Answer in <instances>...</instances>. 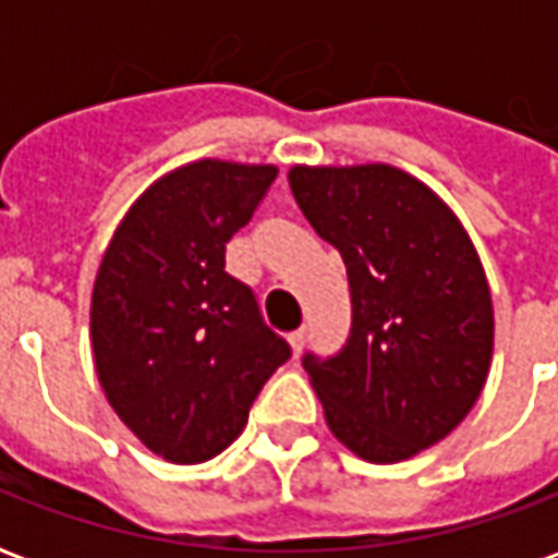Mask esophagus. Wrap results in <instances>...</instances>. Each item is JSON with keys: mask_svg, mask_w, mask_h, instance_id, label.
Listing matches in <instances>:
<instances>
[{"mask_svg": "<svg viewBox=\"0 0 558 558\" xmlns=\"http://www.w3.org/2000/svg\"><path fill=\"white\" fill-rule=\"evenodd\" d=\"M304 340H307L304 328H299V331H292V335H290V347H292V352H295V355H302Z\"/></svg>", "mask_w": 558, "mask_h": 558, "instance_id": "1", "label": "esophagus"}]
</instances>
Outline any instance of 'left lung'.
<instances>
[{
    "label": "left lung",
    "instance_id": "1",
    "mask_svg": "<svg viewBox=\"0 0 558 558\" xmlns=\"http://www.w3.org/2000/svg\"><path fill=\"white\" fill-rule=\"evenodd\" d=\"M290 187L350 278V338L302 359L328 427L371 463L407 460L454 430L487 383L478 254L451 208L398 167H292Z\"/></svg>",
    "mask_w": 558,
    "mask_h": 558
}]
</instances>
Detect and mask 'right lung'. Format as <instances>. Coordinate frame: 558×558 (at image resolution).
<instances>
[{
    "label": "right lung",
    "instance_id": "1",
    "mask_svg": "<svg viewBox=\"0 0 558 558\" xmlns=\"http://www.w3.org/2000/svg\"><path fill=\"white\" fill-rule=\"evenodd\" d=\"M278 170L196 160L131 206L92 290L95 371L116 415L170 463H203L244 430L268 376L292 355L227 242Z\"/></svg>",
    "mask_w": 558,
    "mask_h": 558
}]
</instances>
